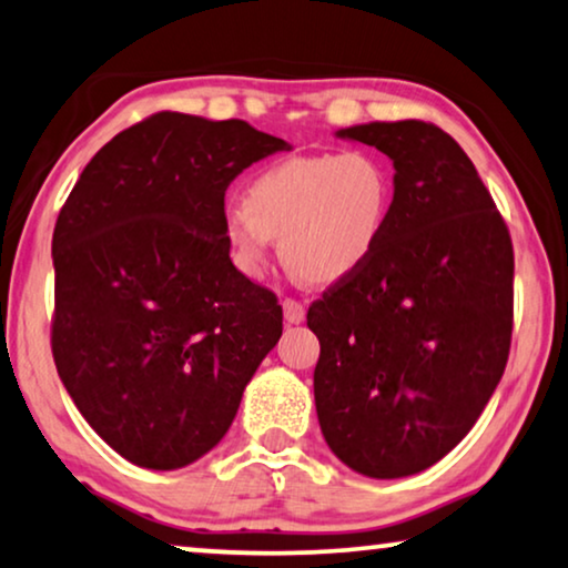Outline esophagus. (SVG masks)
Segmentation results:
<instances>
[{"label":"esophagus","mask_w":568,"mask_h":568,"mask_svg":"<svg viewBox=\"0 0 568 568\" xmlns=\"http://www.w3.org/2000/svg\"><path fill=\"white\" fill-rule=\"evenodd\" d=\"M282 307H284L286 325H300L302 320H304V304H302V302H297V300H284Z\"/></svg>","instance_id":"esophagus-1"}]
</instances>
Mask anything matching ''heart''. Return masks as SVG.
<instances>
[{
  "label": "heart",
  "mask_w": 568,
  "mask_h": 568,
  "mask_svg": "<svg viewBox=\"0 0 568 568\" xmlns=\"http://www.w3.org/2000/svg\"><path fill=\"white\" fill-rule=\"evenodd\" d=\"M394 204V174L372 151L297 155L253 176L245 202L223 207L230 258L261 278L276 237L282 258L312 284H335L379 248Z\"/></svg>",
  "instance_id": "obj_1"
}]
</instances>
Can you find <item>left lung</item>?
Here are the masks:
<instances>
[{
    "label": "left lung",
    "mask_w": 568,
    "mask_h": 568,
    "mask_svg": "<svg viewBox=\"0 0 568 568\" xmlns=\"http://www.w3.org/2000/svg\"><path fill=\"white\" fill-rule=\"evenodd\" d=\"M394 166L389 225L372 261L307 312L320 341L315 407L353 471L399 479L454 450L505 374L513 241L474 163L420 120L335 133Z\"/></svg>",
    "instance_id": "obj_1"
}]
</instances>
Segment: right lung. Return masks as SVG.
I'll list each match as a JSON object with an SVG mask.
<instances>
[{
	"label": "right lung",
	"mask_w": 568,
	"mask_h": 568,
	"mask_svg": "<svg viewBox=\"0 0 568 568\" xmlns=\"http://www.w3.org/2000/svg\"><path fill=\"white\" fill-rule=\"evenodd\" d=\"M292 151L243 120L159 112L81 171L53 230V361L130 464L174 471L223 440L282 338L274 292L230 261L225 192Z\"/></svg>",
	"instance_id": "1"
}]
</instances>
